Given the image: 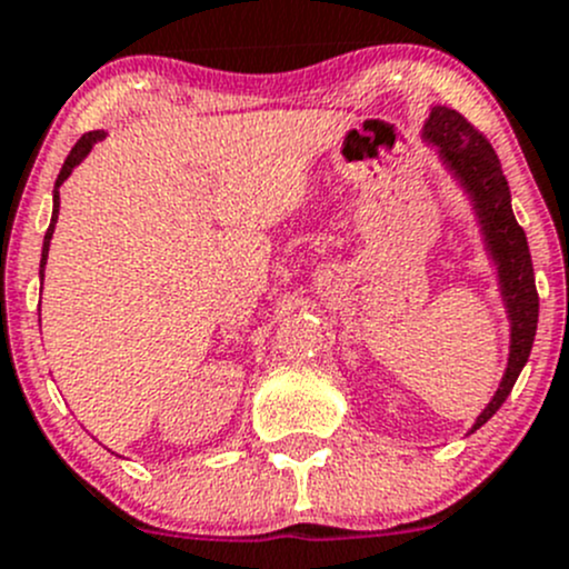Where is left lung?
<instances>
[{"label":"left lung","mask_w":569,"mask_h":569,"mask_svg":"<svg viewBox=\"0 0 569 569\" xmlns=\"http://www.w3.org/2000/svg\"><path fill=\"white\" fill-rule=\"evenodd\" d=\"M431 144L439 147V158L448 163L450 172L461 180L465 191L476 206L481 230L487 236V247L498 263L500 295H503L506 311L511 319V352L509 367H506L503 380L495 391L492 402L476 419L472 431H478L483 422L495 417L506 397L515 389L528 356H531L533 336H537L539 322V295L533 283V263L528 252L526 230L517 224L515 211H511L509 183L503 178L498 156L483 132H478L459 110L433 108L431 119L425 121L422 132Z\"/></svg>","instance_id":"obj_1"}]
</instances>
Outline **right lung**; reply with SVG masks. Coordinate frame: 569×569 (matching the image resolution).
<instances>
[{"label":"right lung","mask_w":569,"mask_h":569,"mask_svg":"<svg viewBox=\"0 0 569 569\" xmlns=\"http://www.w3.org/2000/svg\"><path fill=\"white\" fill-rule=\"evenodd\" d=\"M104 138V132L102 130H93V132H86V136L80 138V141H77L74 147H71V152H69V158H66V163H63V169H60V174H58V180H54V208H52V222H49V230H47V236H43V252H41V280H43V267H47V256H49V241H52V233H54V222H58V211H60V186H63V180L69 178L71 174V169L77 167V163L82 161V158L88 156V152H91V147L97 144V141H102Z\"/></svg>","instance_id":"right-lung-1"}]
</instances>
